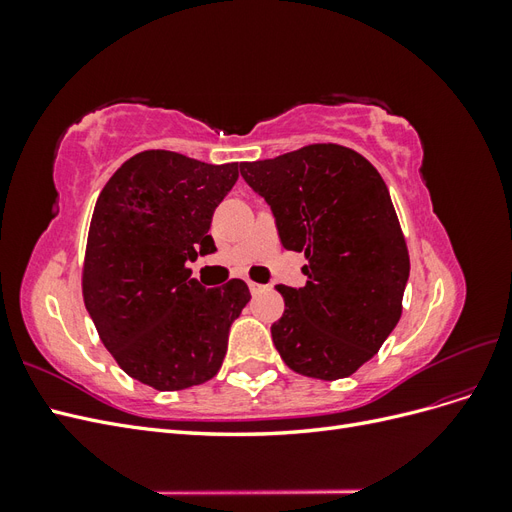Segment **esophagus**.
Masks as SVG:
<instances>
[{
	"mask_svg": "<svg viewBox=\"0 0 512 512\" xmlns=\"http://www.w3.org/2000/svg\"><path fill=\"white\" fill-rule=\"evenodd\" d=\"M247 286H250V292H252V294H258V292L265 290V286H262V284H256V282H247Z\"/></svg>",
	"mask_w": 512,
	"mask_h": 512,
	"instance_id": "1",
	"label": "esophagus"
}]
</instances>
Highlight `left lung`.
<instances>
[{
    "instance_id": "8db88e82",
    "label": "left lung",
    "mask_w": 512,
    "mask_h": 512,
    "mask_svg": "<svg viewBox=\"0 0 512 512\" xmlns=\"http://www.w3.org/2000/svg\"><path fill=\"white\" fill-rule=\"evenodd\" d=\"M267 200L286 250L303 252V288L275 286L286 309L271 327L284 363L307 378L352 376L401 318L408 245L378 170L333 143L241 162Z\"/></svg>"
}]
</instances>
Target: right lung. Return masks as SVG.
<instances>
[{
	"instance_id": "add662e5",
	"label": "right lung",
	"mask_w": 512,
	"mask_h": 512,
	"mask_svg": "<svg viewBox=\"0 0 512 512\" xmlns=\"http://www.w3.org/2000/svg\"><path fill=\"white\" fill-rule=\"evenodd\" d=\"M239 164L149 149L108 179L91 215L83 301L117 365L156 391L218 374L230 324L250 301L243 280L205 288L188 262L215 250L213 211Z\"/></svg>"
}]
</instances>
